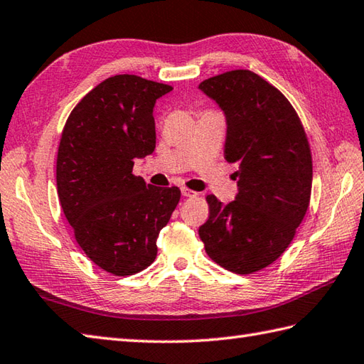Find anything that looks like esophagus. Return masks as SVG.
I'll return each mask as SVG.
<instances>
[{
  "label": "esophagus",
  "instance_id": "1",
  "mask_svg": "<svg viewBox=\"0 0 364 364\" xmlns=\"http://www.w3.org/2000/svg\"><path fill=\"white\" fill-rule=\"evenodd\" d=\"M181 194H183L184 197H196L197 192L191 191V189H188V188H181Z\"/></svg>",
  "mask_w": 364,
  "mask_h": 364
}]
</instances>
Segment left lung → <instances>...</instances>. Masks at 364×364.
I'll list each match as a JSON object with an SVG mask.
<instances>
[{
  "label": "left lung",
  "mask_w": 364,
  "mask_h": 364,
  "mask_svg": "<svg viewBox=\"0 0 364 364\" xmlns=\"http://www.w3.org/2000/svg\"><path fill=\"white\" fill-rule=\"evenodd\" d=\"M225 112V159L236 164L237 194L222 205L208 196L210 218L198 228L214 262L253 274L288 249L311 197L313 161L304 125L280 90L250 70L200 82Z\"/></svg>",
  "instance_id": "8db88e82"
}]
</instances>
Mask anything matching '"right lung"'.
Here are the masks:
<instances>
[{
    "label": "right lung",
    "instance_id": "right-lung-1",
    "mask_svg": "<svg viewBox=\"0 0 364 364\" xmlns=\"http://www.w3.org/2000/svg\"><path fill=\"white\" fill-rule=\"evenodd\" d=\"M172 86L136 75L100 82L68 115L56 162L58 196L82 252L106 272L127 277L156 258V239L180 202L133 173L156 146L153 107Z\"/></svg>",
    "mask_w": 364,
    "mask_h": 364
}]
</instances>
